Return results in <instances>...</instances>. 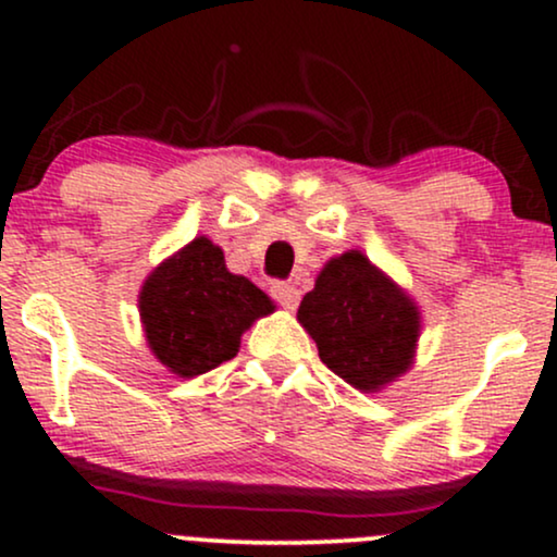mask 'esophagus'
Masks as SVG:
<instances>
[{"mask_svg": "<svg viewBox=\"0 0 557 557\" xmlns=\"http://www.w3.org/2000/svg\"><path fill=\"white\" fill-rule=\"evenodd\" d=\"M272 298L277 300L280 306H283V309H287V311H293L298 306V300H300V293H298V287L296 285H290V283H283V280H277V283H272Z\"/></svg>", "mask_w": 557, "mask_h": 557, "instance_id": "34e87169", "label": "esophagus"}]
</instances>
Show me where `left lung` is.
I'll return each mask as SVG.
<instances>
[{
  "mask_svg": "<svg viewBox=\"0 0 557 557\" xmlns=\"http://www.w3.org/2000/svg\"><path fill=\"white\" fill-rule=\"evenodd\" d=\"M319 359L363 393H374L411 367L419 311L359 251L332 259L298 306Z\"/></svg>",
  "mask_w": 557,
  "mask_h": 557,
  "instance_id": "left-lung-1",
  "label": "left lung"
}]
</instances>
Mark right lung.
<instances>
[{
	"instance_id": "right-lung-1",
	"label": "right lung",
	"mask_w": 557,
	"mask_h": 557,
	"mask_svg": "<svg viewBox=\"0 0 557 557\" xmlns=\"http://www.w3.org/2000/svg\"><path fill=\"white\" fill-rule=\"evenodd\" d=\"M274 311L251 280L227 272L222 248L196 238L157 267L140 290L146 341L170 372L196 376L238 354L253 319Z\"/></svg>"
}]
</instances>
